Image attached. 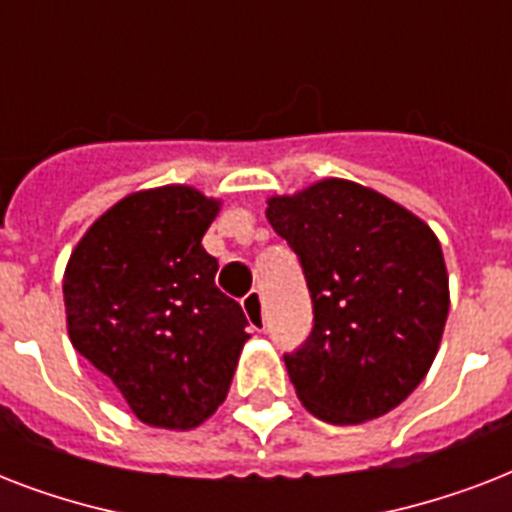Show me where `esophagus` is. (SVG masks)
<instances>
[{"instance_id": "esophagus-1", "label": "esophagus", "mask_w": 512, "mask_h": 512, "mask_svg": "<svg viewBox=\"0 0 512 512\" xmlns=\"http://www.w3.org/2000/svg\"><path fill=\"white\" fill-rule=\"evenodd\" d=\"M241 308L247 313L249 327L255 329V332H263L265 329V313H263V297L257 289H252L244 300H241Z\"/></svg>"}]
</instances>
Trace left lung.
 <instances>
[{
    "instance_id": "left-lung-1",
    "label": "left lung",
    "mask_w": 512,
    "mask_h": 512,
    "mask_svg": "<svg viewBox=\"0 0 512 512\" xmlns=\"http://www.w3.org/2000/svg\"><path fill=\"white\" fill-rule=\"evenodd\" d=\"M265 215L300 257L313 300L311 335L284 356L297 398L332 425L396 409L428 374L449 313L436 233L340 177L271 196Z\"/></svg>"
}]
</instances>
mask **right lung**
I'll list each match as a JSON object with an SVG mask.
<instances>
[{
    "label": "right lung",
    "mask_w": 512,
    "mask_h": 512,
    "mask_svg": "<svg viewBox=\"0 0 512 512\" xmlns=\"http://www.w3.org/2000/svg\"><path fill=\"white\" fill-rule=\"evenodd\" d=\"M217 212L191 185L130 193L90 225L63 273L71 345L154 428L212 417L249 340L201 247Z\"/></svg>",
    "instance_id": "obj_1"
}]
</instances>
